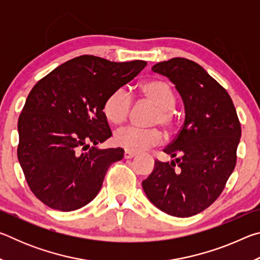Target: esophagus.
I'll return each mask as SVG.
<instances>
[{
  "instance_id": "1",
  "label": "esophagus",
  "mask_w": 260,
  "mask_h": 260,
  "mask_svg": "<svg viewBox=\"0 0 260 260\" xmlns=\"http://www.w3.org/2000/svg\"><path fill=\"white\" fill-rule=\"evenodd\" d=\"M136 156L135 152H132L129 150H125V153H124V158L125 159H131V158H133Z\"/></svg>"
}]
</instances>
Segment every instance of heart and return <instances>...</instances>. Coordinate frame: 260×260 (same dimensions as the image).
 Returning a JSON list of instances; mask_svg holds the SVG:
<instances>
[{"instance_id":"1","label":"heart","mask_w":260,"mask_h":260,"mask_svg":"<svg viewBox=\"0 0 260 260\" xmlns=\"http://www.w3.org/2000/svg\"><path fill=\"white\" fill-rule=\"evenodd\" d=\"M142 98L156 107L151 118L152 125H160L166 131H172L175 125L173 108L177 96L172 86L164 80H151L143 83L140 88ZM132 96L125 88H117L109 94L104 101L103 113L107 119L114 125L122 124L131 112ZM114 143L126 150L140 152L148 148L156 147L162 142V134L158 128H139L127 126L116 132Z\"/></svg>"}]
</instances>
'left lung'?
I'll return each instance as SVG.
<instances>
[{"label": "left lung", "instance_id": "left-lung-1", "mask_svg": "<svg viewBox=\"0 0 260 260\" xmlns=\"http://www.w3.org/2000/svg\"><path fill=\"white\" fill-rule=\"evenodd\" d=\"M151 70L174 83L186 118L177 138L164 149L177 158L155 160L142 188L162 212L191 217L209 208L225 188L236 165L241 125L227 90L195 61L175 57Z\"/></svg>", "mask_w": 260, "mask_h": 260}]
</instances>
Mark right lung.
<instances>
[{"instance_id": "obj_1", "label": "right lung", "mask_w": 260, "mask_h": 260, "mask_svg": "<svg viewBox=\"0 0 260 260\" xmlns=\"http://www.w3.org/2000/svg\"><path fill=\"white\" fill-rule=\"evenodd\" d=\"M146 65L83 55L32 88L18 119L17 156L28 187L43 204L69 212L95 199L110 165L124 157L121 148L96 147L112 135L104 101Z\"/></svg>"}]
</instances>
